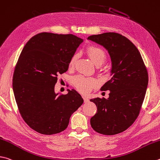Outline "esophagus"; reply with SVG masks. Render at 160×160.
Returning a JSON list of instances; mask_svg holds the SVG:
<instances>
[{
	"label": "esophagus",
	"mask_w": 160,
	"mask_h": 160,
	"mask_svg": "<svg viewBox=\"0 0 160 160\" xmlns=\"http://www.w3.org/2000/svg\"><path fill=\"white\" fill-rule=\"evenodd\" d=\"M83 99H84V101H85V103H88L89 102V98L88 97H83Z\"/></svg>",
	"instance_id": "34e87169"
}]
</instances>
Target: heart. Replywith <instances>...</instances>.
I'll list each match as a JSON object with an SVG mask.
<instances>
[{
    "instance_id": "1",
    "label": "heart",
    "mask_w": 160,
    "mask_h": 160,
    "mask_svg": "<svg viewBox=\"0 0 160 160\" xmlns=\"http://www.w3.org/2000/svg\"><path fill=\"white\" fill-rule=\"evenodd\" d=\"M87 53L92 62L96 66H99L106 59V53L102 48L98 46L90 45L87 48ZM78 59V54H75L69 61V67H73ZM73 83L78 91L88 94L91 90L98 85V81L94 78L85 77L83 75H78L73 79Z\"/></svg>"
}]
</instances>
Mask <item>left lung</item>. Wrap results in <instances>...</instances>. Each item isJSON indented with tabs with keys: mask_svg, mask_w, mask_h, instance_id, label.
I'll return each instance as SVG.
<instances>
[{
	"mask_svg": "<svg viewBox=\"0 0 160 160\" xmlns=\"http://www.w3.org/2000/svg\"><path fill=\"white\" fill-rule=\"evenodd\" d=\"M88 39L108 51L112 77L101 88L109 90V97L90 99L97 107L90 124L99 133L118 134L128 129L138 117L148 84L147 69L138 50L126 37L109 32Z\"/></svg>",
	"mask_w": 160,
	"mask_h": 160,
	"instance_id": "1",
	"label": "left lung"
}]
</instances>
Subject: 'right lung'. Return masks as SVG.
<instances>
[{"mask_svg":"<svg viewBox=\"0 0 160 160\" xmlns=\"http://www.w3.org/2000/svg\"><path fill=\"white\" fill-rule=\"evenodd\" d=\"M83 42L72 34L40 33L28 40L14 72L12 88L20 114L31 129L51 135L65 130L71 115L83 103L75 89L55 93L57 75Z\"/></svg>","mask_w":160,"mask_h":160,"instance_id":"right-lung-1","label":"right lung"}]
</instances>
